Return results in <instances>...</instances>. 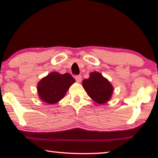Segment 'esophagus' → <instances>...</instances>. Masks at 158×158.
<instances>
[{"instance_id": "34e87169", "label": "esophagus", "mask_w": 158, "mask_h": 158, "mask_svg": "<svg viewBox=\"0 0 158 158\" xmlns=\"http://www.w3.org/2000/svg\"><path fill=\"white\" fill-rule=\"evenodd\" d=\"M75 81L77 82V83H81V81L82 80V77L81 76V75H75Z\"/></svg>"}]
</instances>
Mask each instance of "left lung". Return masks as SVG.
<instances>
[{
  "label": "left lung",
  "mask_w": 158,
  "mask_h": 158,
  "mask_svg": "<svg viewBox=\"0 0 158 158\" xmlns=\"http://www.w3.org/2000/svg\"><path fill=\"white\" fill-rule=\"evenodd\" d=\"M82 85L89 97L99 104L109 101L114 91L110 82L97 72L90 73L89 78L83 80Z\"/></svg>",
  "instance_id": "left-lung-1"
}]
</instances>
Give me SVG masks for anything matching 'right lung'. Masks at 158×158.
Segmentation results:
<instances>
[{
    "mask_svg": "<svg viewBox=\"0 0 158 158\" xmlns=\"http://www.w3.org/2000/svg\"><path fill=\"white\" fill-rule=\"evenodd\" d=\"M75 82V79L69 73L60 74L57 72L51 73L39 82V97L49 104L57 103L64 98L69 88Z\"/></svg>",
    "mask_w": 158,
    "mask_h": 158,
    "instance_id": "1",
    "label": "right lung"
}]
</instances>
